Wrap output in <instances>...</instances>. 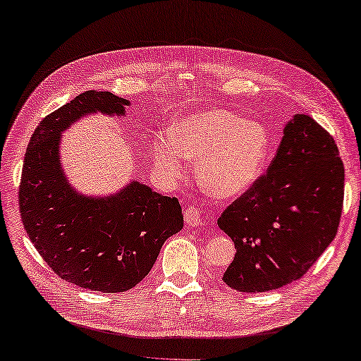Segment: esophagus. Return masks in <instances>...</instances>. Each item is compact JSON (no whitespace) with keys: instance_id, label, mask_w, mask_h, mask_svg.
<instances>
[{"instance_id":"1","label":"esophagus","mask_w":361,"mask_h":361,"mask_svg":"<svg viewBox=\"0 0 361 361\" xmlns=\"http://www.w3.org/2000/svg\"><path fill=\"white\" fill-rule=\"evenodd\" d=\"M183 219H185V224L191 228L204 224L202 213L199 211V208H196V207H188L185 211H183Z\"/></svg>"}]
</instances>
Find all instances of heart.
Here are the masks:
<instances>
[{"label":"heart","instance_id":"heart-1","mask_svg":"<svg viewBox=\"0 0 361 361\" xmlns=\"http://www.w3.org/2000/svg\"><path fill=\"white\" fill-rule=\"evenodd\" d=\"M268 130L222 109L192 113L176 121L154 148L157 166L178 178L182 159L197 162V182L207 195L233 199L260 176L269 153Z\"/></svg>","mask_w":361,"mask_h":361}]
</instances>
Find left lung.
Instances as JSON below:
<instances>
[{"label": "left lung", "instance_id": "obj_1", "mask_svg": "<svg viewBox=\"0 0 361 361\" xmlns=\"http://www.w3.org/2000/svg\"><path fill=\"white\" fill-rule=\"evenodd\" d=\"M343 196L345 166L334 137L295 114L267 173L219 217L235 247L224 282L267 293L300 279L336 237Z\"/></svg>", "mask_w": 361, "mask_h": 361}]
</instances>
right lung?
<instances>
[{"instance_id":"right-lung-1","label":"right lung","mask_w":361,"mask_h":361,"mask_svg":"<svg viewBox=\"0 0 361 361\" xmlns=\"http://www.w3.org/2000/svg\"><path fill=\"white\" fill-rule=\"evenodd\" d=\"M128 104L110 92H84L39 122L24 156L18 202L25 233L51 271L90 291L136 286L183 226L176 197L140 182L109 197H87L61 170L59 136L72 122L94 111L121 116Z\"/></svg>"}]
</instances>
